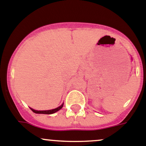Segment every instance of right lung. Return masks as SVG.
I'll use <instances>...</instances> for the list:
<instances>
[{"mask_svg":"<svg viewBox=\"0 0 146 146\" xmlns=\"http://www.w3.org/2000/svg\"><path fill=\"white\" fill-rule=\"evenodd\" d=\"M63 105H64V104H61L60 107H57V108L56 109H54V110H45V111H37V110H33V109L30 108L31 110H32L33 112L36 113V114H54V113L56 112V111H58V110H61V108L63 107Z\"/></svg>","mask_w":146,"mask_h":146,"instance_id":"1","label":"right lung"}]
</instances>
